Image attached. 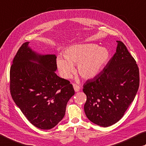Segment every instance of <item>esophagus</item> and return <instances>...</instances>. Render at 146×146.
<instances>
[{
    "label": "esophagus",
    "mask_w": 146,
    "mask_h": 146,
    "mask_svg": "<svg viewBox=\"0 0 146 146\" xmlns=\"http://www.w3.org/2000/svg\"><path fill=\"white\" fill-rule=\"evenodd\" d=\"M73 86L74 90H75V92H78L79 90H80V86L76 84H73Z\"/></svg>",
    "instance_id": "esophagus-1"
}]
</instances>
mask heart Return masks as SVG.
<instances>
[{"instance_id": "heart-1", "label": "heart", "mask_w": 146, "mask_h": 146, "mask_svg": "<svg viewBox=\"0 0 146 146\" xmlns=\"http://www.w3.org/2000/svg\"><path fill=\"white\" fill-rule=\"evenodd\" d=\"M66 59L58 57L57 66L63 78H70L74 71V64H78L77 71L82 78L94 77L107 64L110 53L105 48L96 44H85L73 46L66 50Z\"/></svg>"}]
</instances>
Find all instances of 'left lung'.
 Instances as JSON below:
<instances>
[{"label": "left lung", "instance_id": "left-lung-1", "mask_svg": "<svg viewBox=\"0 0 146 146\" xmlns=\"http://www.w3.org/2000/svg\"><path fill=\"white\" fill-rule=\"evenodd\" d=\"M104 69L84 84L86 115L92 123L108 127L118 122L134 100L139 87V70L123 42Z\"/></svg>", "mask_w": 146, "mask_h": 146}]
</instances>
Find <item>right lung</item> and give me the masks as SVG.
<instances>
[{"mask_svg": "<svg viewBox=\"0 0 146 146\" xmlns=\"http://www.w3.org/2000/svg\"><path fill=\"white\" fill-rule=\"evenodd\" d=\"M29 43L22 44L13 60L10 93L32 124L50 129L64 117L66 105L75 91L70 81L55 73L57 57L36 54Z\"/></svg>", "mask_w": 146, "mask_h": 146, "instance_id": "obj_1", "label": "right lung"}]
</instances>
